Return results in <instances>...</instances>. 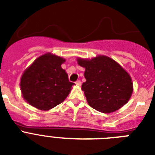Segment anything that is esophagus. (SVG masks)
Instances as JSON below:
<instances>
[{
	"label": "esophagus",
	"instance_id": "34e87169",
	"mask_svg": "<svg viewBox=\"0 0 155 155\" xmlns=\"http://www.w3.org/2000/svg\"><path fill=\"white\" fill-rule=\"evenodd\" d=\"M75 84L78 85V86H80V85H81V82H80V80H77V81L75 82Z\"/></svg>",
	"mask_w": 155,
	"mask_h": 155
}]
</instances>
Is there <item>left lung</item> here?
Wrapping results in <instances>:
<instances>
[{"mask_svg": "<svg viewBox=\"0 0 155 155\" xmlns=\"http://www.w3.org/2000/svg\"><path fill=\"white\" fill-rule=\"evenodd\" d=\"M77 61L85 68L82 90L92 108L110 113L127 103L133 92L132 80L117 62L107 56Z\"/></svg>", "mask_w": 155, "mask_h": 155, "instance_id": "1", "label": "left lung"}]
</instances>
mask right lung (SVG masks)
<instances>
[{"label": "right lung", "instance_id": "right-lung-1", "mask_svg": "<svg viewBox=\"0 0 155 155\" xmlns=\"http://www.w3.org/2000/svg\"><path fill=\"white\" fill-rule=\"evenodd\" d=\"M65 62L61 57L45 54L24 71L20 87L23 98L30 105L41 110H49L67 98L74 83L61 68Z\"/></svg>", "mask_w": 155, "mask_h": 155}]
</instances>
